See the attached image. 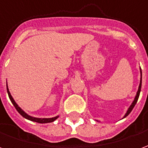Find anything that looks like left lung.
Instances as JSON below:
<instances>
[{
  "label": "left lung",
  "instance_id": "obj_1",
  "mask_svg": "<svg viewBox=\"0 0 148 148\" xmlns=\"http://www.w3.org/2000/svg\"><path fill=\"white\" fill-rule=\"evenodd\" d=\"M140 74H141V77H140V86H139V89H138V91H137L136 95V97H135V99H134L133 102L132 103V105L130 106V107L128 108L127 109V112H126V114L124 115V117H126L127 115L130 113L132 110L133 109L134 106H136V104L137 101H138V98H139V97H140V90H141V85H142V71H141V68H140Z\"/></svg>",
  "mask_w": 148,
  "mask_h": 148
}]
</instances>
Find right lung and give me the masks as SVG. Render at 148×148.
<instances>
[{
    "label": "right lung",
    "mask_w": 148,
    "mask_h": 148,
    "mask_svg": "<svg viewBox=\"0 0 148 148\" xmlns=\"http://www.w3.org/2000/svg\"><path fill=\"white\" fill-rule=\"evenodd\" d=\"M7 92H8L9 99L11 100L12 103L13 104V106H14V107L16 108V109L17 110L18 112H19V113H20L23 117L26 118V119L29 120V121H34V122H37V123H40V124H45V123H51V122H53V121H55V120L58 117V116H55V117H52V118H36V117H33V116H29V115H27L25 112L23 111V110H22L19 106H18L17 104L16 103L14 99H13V98H12V97L11 93H10V92H9V90H8V85H7Z\"/></svg>",
    "instance_id": "right-lung-1"
}]
</instances>
